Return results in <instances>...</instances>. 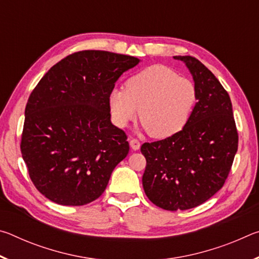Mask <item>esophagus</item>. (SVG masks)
Masks as SVG:
<instances>
[{"instance_id":"34e87169","label":"esophagus","mask_w":259,"mask_h":259,"mask_svg":"<svg viewBox=\"0 0 259 259\" xmlns=\"http://www.w3.org/2000/svg\"><path fill=\"white\" fill-rule=\"evenodd\" d=\"M130 147H131V150L138 151L139 148H140L139 140H137V139H131V140H130Z\"/></svg>"}]
</instances>
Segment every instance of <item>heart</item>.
I'll list each match as a JSON object with an SVG mask.
<instances>
[{
	"instance_id": "heart-1",
	"label": "heart",
	"mask_w": 259,
	"mask_h": 259,
	"mask_svg": "<svg viewBox=\"0 0 259 259\" xmlns=\"http://www.w3.org/2000/svg\"><path fill=\"white\" fill-rule=\"evenodd\" d=\"M198 102L191 80L164 65H152L115 88L108 96L114 123L123 128L139 115L143 126L154 138H168L184 129Z\"/></svg>"
}]
</instances>
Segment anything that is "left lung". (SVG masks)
Here are the masks:
<instances>
[{
	"label": "left lung",
	"instance_id": "obj_1",
	"mask_svg": "<svg viewBox=\"0 0 259 259\" xmlns=\"http://www.w3.org/2000/svg\"><path fill=\"white\" fill-rule=\"evenodd\" d=\"M174 59L183 61L190 71L198 102L183 130L140 147L146 159L145 194L170 211L198 207L221 190L239 140L231 98L217 77L194 57Z\"/></svg>",
	"mask_w": 259,
	"mask_h": 259
}]
</instances>
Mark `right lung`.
Masks as SVG:
<instances>
[{
    "mask_svg": "<svg viewBox=\"0 0 259 259\" xmlns=\"http://www.w3.org/2000/svg\"><path fill=\"white\" fill-rule=\"evenodd\" d=\"M136 57L84 50L52 66L25 108L21 155L35 187L52 202L98 199L128 155L123 130L111 122L108 96Z\"/></svg>",
    "mask_w": 259,
    "mask_h": 259,
    "instance_id": "obj_1",
    "label": "right lung"
}]
</instances>
